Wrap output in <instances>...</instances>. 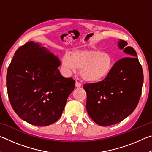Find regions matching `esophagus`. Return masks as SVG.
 Masks as SVG:
<instances>
[{
	"label": "esophagus",
	"instance_id": "1",
	"mask_svg": "<svg viewBox=\"0 0 152 152\" xmlns=\"http://www.w3.org/2000/svg\"><path fill=\"white\" fill-rule=\"evenodd\" d=\"M76 86L78 87H78H81L82 86V84L80 82L76 81Z\"/></svg>",
	"mask_w": 152,
	"mask_h": 152
}]
</instances>
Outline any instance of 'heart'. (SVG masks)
Returning a JSON list of instances; mask_svg holds the SVG:
<instances>
[{
    "label": "heart",
    "mask_w": 152,
    "mask_h": 152,
    "mask_svg": "<svg viewBox=\"0 0 152 152\" xmlns=\"http://www.w3.org/2000/svg\"><path fill=\"white\" fill-rule=\"evenodd\" d=\"M62 64L70 71L80 69L82 79L94 82L101 80L109 74L113 66V59L109 53L84 49L74 50L70 56L64 55Z\"/></svg>",
    "instance_id": "obj_1"
}]
</instances>
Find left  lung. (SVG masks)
<instances>
[{"label": "left lung", "instance_id": "left-lung-1", "mask_svg": "<svg viewBox=\"0 0 152 152\" xmlns=\"http://www.w3.org/2000/svg\"><path fill=\"white\" fill-rule=\"evenodd\" d=\"M127 45L124 40L119 42L126 57L115 62L102 80L83 86L87 95V112L101 126L122 121L132 114L140 101L143 82L142 67L134 49Z\"/></svg>", "mask_w": 152, "mask_h": 152}]
</instances>
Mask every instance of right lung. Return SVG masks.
I'll list each match as a JSON object with an SVG mask.
<instances>
[{
	"instance_id": "1",
	"label": "right lung",
	"mask_w": 152,
	"mask_h": 152,
	"mask_svg": "<svg viewBox=\"0 0 152 152\" xmlns=\"http://www.w3.org/2000/svg\"><path fill=\"white\" fill-rule=\"evenodd\" d=\"M61 61L33 42L20 46L7 70V87L12 109L30 124L48 126L60 119L75 80L64 78Z\"/></svg>"
}]
</instances>
